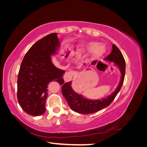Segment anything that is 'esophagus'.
Here are the masks:
<instances>
[{"mask_svg":"<svg viewBox=\"0 0 147 147\" xmlns=\"http://www.w3.org/2000/svg\"><path fill=\"white\" fill-rule=\"evenodd\" d=\"M75 74H76V72L72 70H70V71H69V72H65V74L64 75V80L65 82H67L72 80V77Z\"/></svg>","mask_w":147,"mask_h":147,"instance_id":"34e87169","label":"esophagus"}]
</instances>
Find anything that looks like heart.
Masks as SVG:
<instances>
[{
  "label": "heart",
  "mask_w": 147,
  "mask_h": 147,
  "mask_svg": "<svg viewBox=\"0 0 147 147\" xmlns=\"http://www.w3.org/2000/svg\"><path fill=\"white\" fill-rule=\"evenodd\" d=\"M82 48L84 50L87 51H92L94 49L92 54L94 57H99L104 52V48L102 46L99 45V43L97 42H90L86 43V45H83Z\"/></svg>",
  "instance_id": "1"
}]
</instances>
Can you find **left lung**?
<instances>
[{"label":"left lung","mask_w":147,"mask_h":147,"mask_svg":"<svg viewBox=\"0 0 147 147\" xmlns=\"http://www.w3.org/2000/svg\"><path fill=\"white\" fill-rule=\"evenodd\" d=\"M105 60L113 62L119 67L121 73V77L118 86L115 91L106 98L100 100H90L75 92L71 86V82L64 83L62 87V93L70 109L74 112L81 114H91L98 112L112 103L119 90H121L125 76L126 63L121 52L115 44L112 45V50L111 53L105 57Z\"/></svg>","instance_id":"1"}]
</instances>
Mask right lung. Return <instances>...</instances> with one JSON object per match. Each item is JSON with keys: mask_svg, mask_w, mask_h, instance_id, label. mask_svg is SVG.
I'll return each instance as SVG.
<instances>
[{"mask_svg": "<svg viewBox=\"0 0 147 147\" xmlns=\"http://www.w3.org/2000/svg\"><path fill=\"white\" fill-rule=\"evenodd\" d=\"M57 33L40 39L26 53L18 75L17 97L26 113L39 116L45 112L48 84L51 81L63 84L64 70L53 65L51 56L59 47Z\"/></svg>", "mask_w": 147, "mask_h": 147, "instance_id": "add662e5", "label": "right lung"}]
</instances>
